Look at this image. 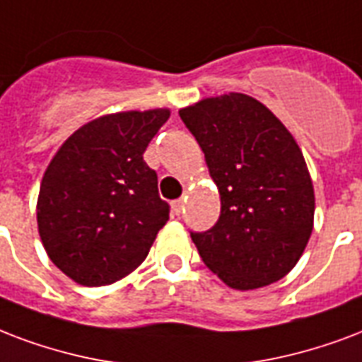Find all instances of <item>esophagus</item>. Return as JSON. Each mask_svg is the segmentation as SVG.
<instances>
[{
	"instance_id": "34e87169",
	"label": "esophagus",
	"mask_w": 362,
	"mask_h": 362,
	"mask_svg": "<svg viewBox=\"0 0 362 362\" xmlns=\"http://www.w3.org/2000/svg\"><path fill=\"white\" fill-rule=\"evenodd\" d=\"M173 209H175L176 214H180L182 209H184V199H176V201H173Z\"/></svg>"
}]
</instances>
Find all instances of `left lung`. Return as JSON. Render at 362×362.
Returning <instances> with one entry per match:
<instances>
[{
    "instance_id": "left-lung-1",
    "label": "left lung",
    "mask_w": 362,
    "mask_h": 362,
    "mask_svg": "<svg viewBox=\"0 0 362 362\" xmlns=\"http://www.w3.org/2000/svg\"><path fill=\"white\" fill-rule=\"evenodd\" d=\"M220 192V218L192 241L212 273L235 291L285 277L313 230L310 170L286 127L241 93L182 107Z\"/></svg>"
}]
</instances>
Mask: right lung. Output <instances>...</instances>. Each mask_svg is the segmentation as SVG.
Returning <instances> with one entry per match:
<instances>
[{
  "label": "right lung",
  "instance_id": "obj_1",
  "mask_svg": "<svg viewBox=\"0 0 362 362\" xmlns=\"http://www.w3.org/2000/svg\"><path fill=\"white\" fill-rule=\"evenodd\" d=\"M169 115L165 107L102 115L49 163L37 230L52 264L79 285H112L134 272L167 224L169 203L142 156Z\"/></svg>",
  "mask_w": 362,
  "mask_h": 362
}]
</instances>
